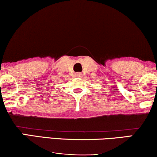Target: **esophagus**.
<instances>
[{
	"instance_id": "esophagus-1",
	"label": "esophagus",
	"mask_w": 157,
	"mask_h": 157,
	"mask_svg": "<svg viewBox=\"0 0 157 157\" xmlns=\"http://www.w3.org/2000/svg\"><path fill=\"white\" fill-rule=\"evenodd\" d=\"M81 76V74H80V73H77V74H76V76L77 77H80Z\"/></svg>"
}]
</instances>
